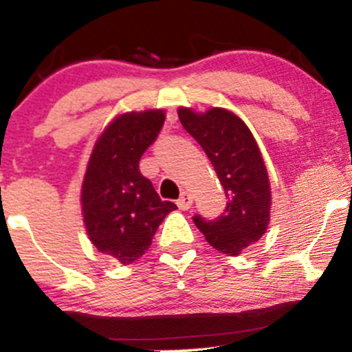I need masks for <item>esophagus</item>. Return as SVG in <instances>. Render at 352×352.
Masks as SVG:
<instances>
[{
	"mask_svg": "<svg viewBox=\"0 0 352 352\" xmlns=\"http://www.w3.org/2000/svg\"><path fill=\"white\" fill-rule=\"evenodd\" d=\"M177 206H179L180 209H184V211L189 209L190 206H192V196H190L189 192H182L180 194V197L177 199Z\"/></svg>",
	"mask_w": 352,
	"mask_h": 352,
	"instance_id": "esophagus-1",
	"label": "esophagus"
}]
</instances>
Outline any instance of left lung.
Listing matches in <instances>:
<instances>
[{
    "mask_svg": "<svg viewBox=\"0 0 352 352\" xmlns=\"http://www.w3.org/2000/svg\"><path fill=\"white\" fill-rule=\"evenodd\" d=\"M179 119L208 155L226 196L221 216L196 214L194 223L212 248L242 254L261 240L271 218V184L255 138L239 116L221 107L201 113L180 107Z\"/></svg>",
    "mask_w": 352,
    "mask_h": 352,
    "instance_id": "1",
    "label": "left lung"
}]
</instances>
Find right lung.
<instances>
[{"mask_svg":"<svg viewBox=\"0 0 352 352\" xmlns=\"http://www.w3.org/2000/svg\"><path fill=\"white\" fill-rule=\"evenodd\" d=\"M165 122L162 109L117 116L98 136L81 187V209L90 242L120 264L150 248L160 223L177 209L162 201L140 172V160Z\"/></svg>","mask_w":352,"mask_h":352,"instance_id":"1","label":"right lung"}]
</instances>
